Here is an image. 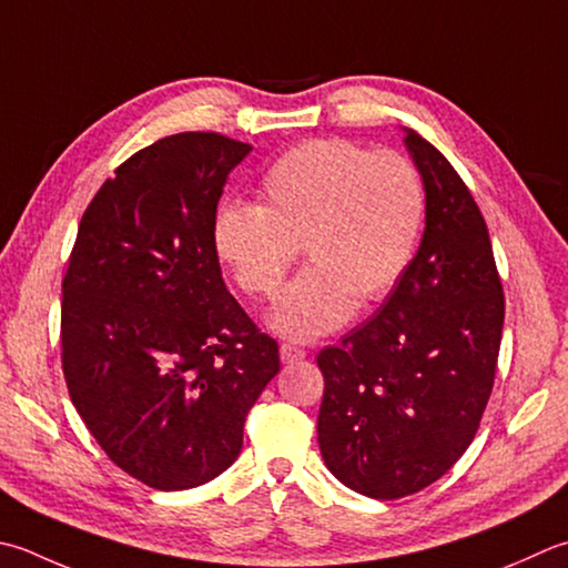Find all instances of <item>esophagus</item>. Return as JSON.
<instances>
[{
	"label": "esophagus",
	"instance_id": "34e87169",
	"mask_svg": "<svg viewBox=\"0 0 568 568\" xmlns=\"http://www.w3.org/2000/svg\"><path fill=\"white\" fill-rule=\"evenodd\" d=\"M305 357H307V352L295 347V344H281V362H283V364L303 362Z\"/></svg>",
	"mask_w": 568,
	"mask_h": 568
}]
</instances>
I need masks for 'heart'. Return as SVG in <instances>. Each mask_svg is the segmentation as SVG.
Here are the masks:
<instances>
[{
    "mask_svg": "<svg viewBox=\"0 0 568 568\" xmlns=\"http://www.w3.org/2000/svg\"><path fill=\"white\" fill-rule=\"evenodd\" d=\"M258 196V206L216 209L214 251L239 291L271 300L303 246L310 268L268 315L271 329L300 342L329 335L357 303L392 293L426 224L416 164L347 140H310L283 152L265 170Z\"/></svg>",
    "mask_w": 568,
    "mask_h": 568,
    "instance_id": "obj_1",
    "label": "heart"
}]
</instances>
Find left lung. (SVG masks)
<instances>
[{"label":"left lung","instance_id":"8db88e82","mask_svg":"<svg viewBox=\"0 0 568 568\" xmlns=\"http://www.w3.org/2000/svg\"><path fill=\"white\" fill-rule=\"evenodd\" d=\"M404 144L426 184L420 246L376 315L317 354L320 453L342 485L372 499L424 490L468 450L505 325L473 194L416 130L404 128Z\"/></svg>","mask_w":568,"mask_h":568}]
</instances>
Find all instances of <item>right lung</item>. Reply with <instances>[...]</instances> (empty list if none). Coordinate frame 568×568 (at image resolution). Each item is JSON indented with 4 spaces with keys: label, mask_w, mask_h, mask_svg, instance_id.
I'll return each mask as SVG.
<instances>
[{
    "label": "right lung",
    "mask_w": 568,
    "mask_h": 568,
    "mask_svg": "<svg viewBox=\"0 0 568 568\" xmlns=\"http://www.w3.org/2000/svg\"><path fill=\"white\" fill-rule=\"evenodd\" d=\"M251 144L180 132L132 154L98 189L63 277L71 402L118 468L189 490L243 448L277 342L226 291L211 224Z\"/></svg>",
    "instance_id": "add662e5"
}]
</instances>
